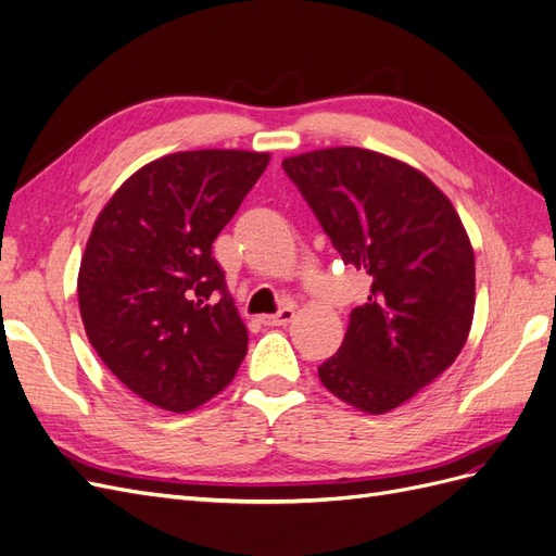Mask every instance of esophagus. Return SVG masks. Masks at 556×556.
Returning a JSON list of instances; mask_svg holds the SVG:
<instances>
[{
    "mask_svg": "<svg viewBox=\"0 0 556 556\" xmlns=\"http://www.w3.org/2000/svg\"><path fill=\"white\" fill-rule=\"evenodd\" d=\"M294 308L292 306H285L282 311H278L276 315H264L262 323L268 325V327H282V325H290L294 319Z\"/></svg>",
    "mask_w": 556,
    "mask_h": 556,
    "instance_id": "34e87169",
    "label": "esophagus"
}]
</instances>
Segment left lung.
Listing matches in <instances>:
<instances>
[{
  "label": "left lung",
  "instance_id": "8db88e82",
  "mask_svg": "<svg viewBox=\"0 0 556 556\" xmlns=\"http://www.w3.org/2000/svg\"><path fill=\"white\" fill-rule=\"evenodd\" d=\"M343 264L371 276L368 304L317 376L348 406L390 413L439 378L468 339L476 257L452 201L415 166L339 146L282 160Z\"/></svg>",
  "mask_w": 556,
  "mask_h": 556
}]
</instances>
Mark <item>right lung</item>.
Segmentation results:
<instances>
[{
    "label": "right lung",
    "mask_w": 556,
    "mask_h": 556,
    "mask_svg": "<svg viewBox=\"0 0 556 556\" xmlns=\"http://www.w3.org/2000/svg\"><path fill=\"white\" fill-rule=\"evenodd\" d=\"M268 153L182 150L131 174L97 215L78 271L83 327L125 387L172 413L237 376L248 329L211 255Z\"/></svg>",
    "instance_id": "add662e5"
}]
</instances>
